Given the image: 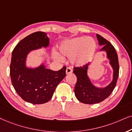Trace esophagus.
<instances>
[{
	"label": "esophagus",
	"instance_id": "esophagus-1",
	"mask_svg": "<svg viewBox=\"0 0 132 132\" xmlns=\"http://www.w3.org/2000/svg\"><path fill=\"white\" fill-rule=\"evenodd\" d=\"M72 72V70L71 68H68L66 70V74H70V73H71Z\"/></svg>",
	"mask_w": 132,
	"mask_h": 132
}]
</instances>
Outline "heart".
Returning <instances> with one entry per match:
<instances>
[{
  "label": "heart",
  "mask_w": 132,
  "mask_h": 132,
  "mask_svg": "<svg viewBox=\"0 0 132 132\" xmlns=\"http://www.w3.org/2000/svg\"><path fill=\"white\" fill-rule=\"evenodd\" d=\"M95 43L89 37H76L63 42L59 48L61 57L71 59L75 66L81 67L90 61L95 52ZM56 59L62 60L60 56L55 54Z\"/></svg>",
  "instance_id": "b5f03b06"
}]
</instances>
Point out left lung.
I'll list each match as a JSON object with an SVG mask.
<instances>
[{"label": "left lung", "mask_w": 132, "mask_h": 132, "mask_svg": "<svg viewBox=\"0 0 132 132\" xmlns=\"http://www.w3.org/2000/svg\"><path fill=\"white\" fill-rule=\"evenodd\" d=\"M98 44L103 46L100 51H104L106 57L113 70L112 80L105 87H96L91 81L88 75L90 64L83 67L74 68L73 73L77 81L74 89V93L77 100L84 104H93L99 103L109 97L115 89L119 75V63L117 53L110 43L99 34H96Z\"/></svg>", "instance_id": "8db88e82"}]
</instances>
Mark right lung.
I'll return each instance as SVG.
<instances>
[{
	"label": "right lung",
	"mask_w": 132,
	"mask_h": 132,
	"mask_svg": "<svg viewBox=\"0 0 132 132\" xmlns=\"http://www.w3.org/2000/svg\"><path fill=\"white\" fill-rule=\"evenodd\" d=\"M50 38L46 33L36 32L21 40L12 52L10 77L14 88L24 101L34 104L47 103L52 97L57 85L66 76V66L58 71L47 69L42 63L37 67L26 65L31 51L46 48Z\"/></svg>",
	"instance_id": "add662e5"
}]
</instances>
